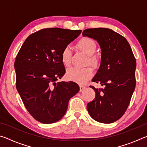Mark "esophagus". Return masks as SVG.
<instances>
[{
  "mask_svg": "<svg viewBox=\"0 0 147 147\" xmlns=\"http://www.w3.org/2000/svg\"><path fill=\"white\" fill-rule=\"evenodd\" d=\"M85 88H86V87L84 86H80V91H82L83 90H84V89H85Z\"/></svg>",
  "mask_w": 147,
  "mask_h": 147,
  "instance_id": "34e87169",
  "label": "esophagus"
}]
</instances>
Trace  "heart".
<instances>
[{
    "instance_id": "obj_1",
    "label": "heart",
    "mask_w": 147,
    "mask_h": 147,
    "mask_svg": "<svg viewBox=\"0 0 147 147\" xmlns=\"http://www.w3.org/2000/svg\"><path fill=\"white\" fill-rule=\"evenodd\" d=\"M77 47L82 52L89 56V65H91L94 69L98 68L100 65V61L97 56L93 55L96 52V46L93 39L89 38L81 39L77 44ZM71 57L72 53L71 49L69 47H65L61 54V63L65 67L70 66ZM93 74V70L90 67L84 69L72 67L67 69L65 76L69 80L80 84H84L91 78Z\"/></svg>"
}]
</instances>
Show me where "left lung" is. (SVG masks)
<instances>
[{"label": "left lung", "mask_w": 147, "mask_h": 147, "mask_svg": "<svg viewBox=\"0 0 147 147\" xmlns=\"http://www.w3.org/2000/svg\"><path fill=\"white\" fill-rule=\"evenodd\" d=\"M82 36L94 39L100 45V67L92 81L104 86H90L96 95L87 105L88 111L94 120L112 123L123 115L135 89L136 58L127 40L112 30L86 29Z\"/></svg>", "instance_id": "obj_1"}]
</instances>
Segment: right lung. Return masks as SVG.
I'll use <instances>...</instances> for the list:
<instances>
[{
  "label": "right lung",
  "mask_w": 147,
  "mask_h": 147,
  "mask_svg": "<svg viewBox=\"0 0 147 147\" xmlns=\"http://www.w3.org/2000/svg\"><path fill=\"white\" fill-rule=\"evenodd\" d=\"M82 30L42 29L26 39L17 54L14 67L16 88L24 105L39 122L51 124L63 117L69 100L78 93L73 82H58L65 73L61 54Z\"/></svg>",
  "instance_id": "obj_1"
}]
</instances>
